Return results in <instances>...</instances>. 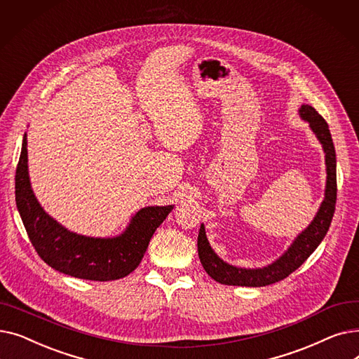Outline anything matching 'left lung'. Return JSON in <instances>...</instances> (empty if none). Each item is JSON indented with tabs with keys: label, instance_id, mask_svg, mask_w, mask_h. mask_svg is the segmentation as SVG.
I'll return each mask as SVG.
<instances>
[{
	"label": "left lung",
	"instance_id": "obj_1",
	"mask_svg": "<svg viewBox=\"0 0 359 359\" xmlns=\"http://www.w3.org/2000/svg\"><path fill=\"white\" fill-rule=\"evenodd\" d=\"M299 116L309 122L311 130L316 134L320 144L323 145L326 154V191L325 199L311 221L309 227L297 236L288 250L276 259L271 265L260 269H244L229 265L227 262L219 259L215 252L211 249L210 241L206 238L203 224L199 229L198 236V255L203 269L212 279L224 285H237V287H266L275 282L285 279L295 269H298L309 259V256L317 249V246L325 238L330 222L334 214L336 205V153L332 141L327 122L318 115L317 110L309 104L299 107Z\"/></svg>",
	"mask_w": 359,
	"mask_h": 359
}]
</instances>
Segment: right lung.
<instances>
[{
    "instance_id": "right-lung-1",
    "label": "right lung",
    "mask_w": 359,
    "mask_h": 359,
    "mask_svg": "<svg viewBox=\"0 0 359 359\" xmlns=\"http://www.w3.org/2000/svg\"><path fill=\"white\" fill-rule=\"evenodd\" d=\"M15 203L34 250L55 271L90 280H115L135 271L148 243L173 205L145 206L126 230L111 238H94L68 231L37 202L29 180L27 138L23 137L15 170Z\"/></svg>"
}]
</instances>
